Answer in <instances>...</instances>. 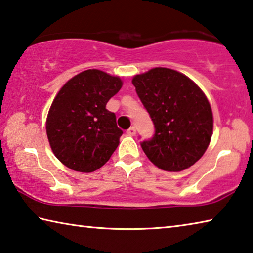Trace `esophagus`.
Returning <instances> with one entry per match:
<instances>
[{
	"label": "esophagus",
	"instance_id": "1",
	"mask_svg": "<svg viewBox=\"0 0 253 253\" xmlns=\"http://www.w3.org/2000/svg\"><path fill=\"white\" fill-rule=\"evenodd\" d=\"M127 135H129V136H134L135 134H136V128L134 127V126H131V127H129L127 129Z\"/></svg>",
	"mask_w": 253,
	"mask_h": 253
}]
</instances>
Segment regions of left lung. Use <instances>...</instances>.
<instances>
[{
	"label": "left lung",
	"instance_id": "left-lung-1",
	"mask_svg": "<svg viewBox=\"0 0 253 253\" xmlns=\"http://www.w3.org/2000/svg\"><path fill=\"white\" fill-rule=\"evenodd\" d=\"M132 84L155 127L152 138L140 143L148 160L168 172L195 164L213 132L211 106L198 84L169 68L137 75Z\"/></svg>",
	"mask_w": 253,
	"mask_h": 253
}]
</instances>
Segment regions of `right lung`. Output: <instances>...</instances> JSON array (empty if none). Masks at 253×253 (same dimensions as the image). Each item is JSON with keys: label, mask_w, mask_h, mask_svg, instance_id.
Wrapping results in <instances>:
<instances>
[{"label": "right lung", "mask_w": 253, "mask_h": 253, "mask_svg": "<svg viewBox=\"0 0 253 253\" xmlns=\"http://www.w3.org/2000/svg\"><path fill=\"white\" fill-rule=\"evenodd\" d=\"M123 81L98 69L80 72L60 89L46 118V135L55 157L77 172L100 169L113 155L123 130L106 109Z\"/></svg>", "instance_id": "add662e5"}]
</instances>
